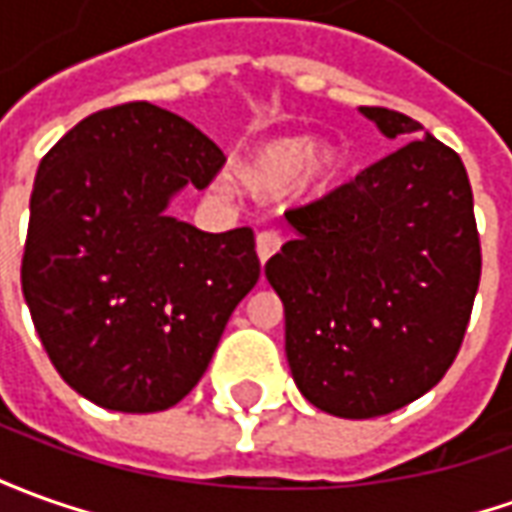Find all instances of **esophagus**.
Here are the masks:
<instances>
[{"label": "esophagus", "mask_w": 512, "mask_h": 512, "mask_svg": "<svg viewBox=\"0 0 512 512\" xmlns=\"http://www.w3.org/2000/svg\"><path fill=\"white\" fill-rule=\"evenodd\" d=\"M278 248H281V234H278V231H259V236H256V253H259L262 264L267 262Z\"/></svg>", "instance_id": "esophagus-1"}]
</instances>
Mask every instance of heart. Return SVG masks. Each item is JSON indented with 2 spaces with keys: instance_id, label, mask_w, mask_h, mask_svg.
<instances>
[{
  "instance_id": "b5f03b06",
  "label": "heart",
  "mask_w": 512,
  "mask_h": 512,
  "mask_svg": "<svg viewBox=\"0 0 512 512\" xmlns=\"http://www.w3.org/2000/svg\"><path fill=\"white\" fill-rule=\"evenodd\" d=\"M317 186L331 183L340 169H343V158L334 147H317L312 139L306 136H284L276 142L262 144L256 153L250 155L248 161H242L239 167V183L259 192V195H270V192H281L303 175Z\"/></svg>"
}]
</instances>
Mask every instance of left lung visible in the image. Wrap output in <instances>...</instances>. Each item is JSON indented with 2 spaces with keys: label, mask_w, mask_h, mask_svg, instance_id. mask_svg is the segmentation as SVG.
Masks as SVG:
<instances>
[{
  "label": "left lung",
  "mask_w": 512,
  "mask_h": 512,
  "mask_svg": "<svg viewBox=\"0 0 512 512\" xmlns=\"http://www.w3.org/2000/svg\"><path fill=\"white\" fill-rule=\"evenodd\" d=\"M362 114L398 150L287 211L295 236L264 264L284 301L292 379L340 418L387 415L429 393L460 354L482 276L460 155L407 114Z\"/></svg>",
  "instance_id": "obj_1"
}]
</instances>
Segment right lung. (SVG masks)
<instances>
[{
  "label": "right lung",
  "instance_id": "1",
  "mask_svg": "<svg viewBox=\"0 0 512 512\" xmlns=\"http://www.w3.org/2000/svg\"><path fill=\"white\" fill-rule=\"evenodd\" d=\"M222 167L209 136L153 102L86 116L41 158L21 292L63 382L105 410L189 396L259 281L250 228L206 234L164 211Z\"/></svg>",
  "mask_w": 512,
  "mask_h": 512
}]
</instances>
